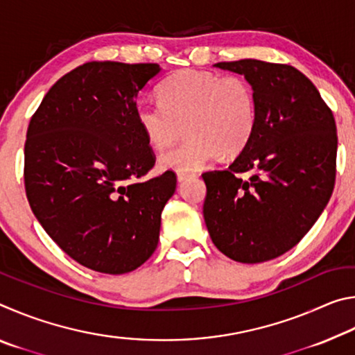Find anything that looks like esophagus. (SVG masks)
Segmentation results:
<instances>
[{
    "instance_id": "1",
    "label": "esophagus",
    "mask_w": 355,
    "mask_h": 355,
    "mask_svg": "<svg viewBox=\"0 0 355 355\" xmlns=\"http://www.w3.org/2000/svg\"><path fill=\"white\" fill-rule=\"evenodd\" d=\"M191 175H192L191 172H177V178H178V182H183V180L189 178Z\"/></svg>"
}]
</instances>
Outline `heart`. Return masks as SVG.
<instances>
[{
	"label": "heart",
	"instance_id": "obj_1",
	"mask_svg": "<svg viewBox=\"0 0 355 355\" xmlns=\"http://www.w3.org/2000/svg\"><path fill=\"white\" fill-rule=\"evenodd\" d=\"M159 103L136 105V122L153 148H166L188 133L182 146L161 155L163 169L191 172L224 156L241 153L257 127V95L241 75L182 70L163 81Z\"/></svg>",
	"mask_w": 355,
	"mask_h": 355
}]
</instances>
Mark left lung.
<instances>
[{
	"label": "left lung",
	"instance_id": "8db88e82",
	"mask_svg": "<svg viewBox=\"0 0 355 355\" xmlns=\"http://www.w3.org/2000/svg\"><path fill=\"white\" fill-rule=\"evenodd\" d=\"M249 80L257 127L227 169L203 172V218L211 241L239 263L284 255L310 230L332 196L336 125L332 110L302 71L288 64L218 62ZM250 171L249 179L241 175Z\"/></svg>",
	"mask_w": 355,
	"mask_h": 355
}]
</instances>
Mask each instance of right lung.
I'll list each match as a JSON object with an SVG mask.
<instances>
[{
	"mask_svg": "<svg viewBox=\"0 0 355 355\" xmlns=\"http://www.w3.org/2000/svg\"><path fill=\"white\" fill-rule=\"evenodd\" d=\"M158 71V64L86 62L53 84L29 120V207L53 241L92 271H135L158 245L177 175L137 182L156 158L135 114Z\"/></svg>",
	"mask_w": 355,
	"mask_h": 355,
	"instance_id": "1",
	"label": "right lung"
}]
</instances>
